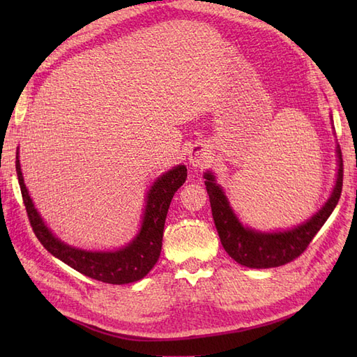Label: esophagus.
Segmentation results:
<instances>
[{"label": "esophagus", "instance_id": "34e87169", "mask_svg": "<svg viewBox=\"0 0 357 357\" xmlns=\"http://www.w3.org/2000/svg\"><path fill=\"white\" fill-rule=\"evenodd\" d=\"M208 150L202 146H195L188 153V161L193 167H204L208 162Z\"/></svg>", "mask_w": 357, "mask_h": 357}]
</instances>
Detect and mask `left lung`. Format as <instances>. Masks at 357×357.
I'll list each match as a JSON object with an SVG mask.
<instances>
[{
  "label": "left lung",
  "mask_w": 357,
  "mask_h": 357,
  "mask_svg": "<svg viewBox=\"0 0 357 357\" xmlns=\"http://www.w3.org/2000/svg\"><path fill=\"white\" fill-rule=\"evenodd\" d=\"M337 158V181L327 204L305 224L296 227L293 230L278 233H261L245 229L234 216L222 188L215 183L213 174L206 173L204 178L207 179L206 185L210 198L211 215H213L221 244L230 257L248 268H271L291 262L304 253L310 242L316 236V233L321 230L331 211L337 206L340 193H342L344 161L342 151L339 147Z\"/></svg>",
  "instance_id": "left-lung-1"
}]
</instances>
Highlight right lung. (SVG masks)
<instances>
[{"label":"right lung","mask_w":357,"mask_h":357,"mask_svg":"<svg viewBox=\"0 0 357 357\" xmlns=\"http://www.w3.org/2000/svg\"><path fill=\"white\" fill-rule=\"evenodd\" d=\"M17 174L29 222L44 248L84 276L101 280L105 284L121 285L142 279L156 264L162 247L167 211H169L174 192L185 183L187 169L184 165L174 167L151 185L138 236L127 247L116 250V252H86V250L69 247L53 236L38 215L27 193L18 156Z\"/></svg>","instance_id":"obj_1"}]
</instances>
